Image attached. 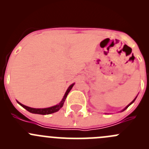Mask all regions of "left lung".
Here are the masks:
<instances>
[{"label":"left lung","mask_w":149,"mask_h":149,"mask_svg":"<svg viewBox=\"0 0 149 149\" xmlns=\"http://www.w3.org/2000/svg\"><path fill=\"white\" fill-rule=\"evenodd\" d=\"M136 98H135V99H134V100H133V101H132V102H130V104H128V105H127V107H125V109H123V110H122V112H123V111H124V110H125V109H127V107H129V106H130V104H133V102H134V101H135V100H136Z\"/></svg>","instance_id":"1"}]
</instances>
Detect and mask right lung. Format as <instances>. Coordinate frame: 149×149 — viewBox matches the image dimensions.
I'll return each instance as SVG.
<instances>
[{"mask_svg": "<svg viewBox=\"0 0 149 149\" xmlns=\"http://www.w3.org/2000/svg\"><path fill=\"white\" fill-rule=\"evenodd\" d=\"M73 85H74V84H71V85L68 87V88L67 91H66L65 95H64L62 101L58 104L55 105V106H52V107H51L42 108V109H37V108H31V107H29L25 106V105L22 104L19 102L18 101H17V102L19 103L21 106L23 107L24 109H26V110L29 111V112H31V113L40 114V115H49V114L54 113V112H58V111L59 110V109H61L63 106V104H64V102H65V100L66 97H67V95L68 94V93L70 92V91L71 90V88H73Z\"/></svg>", "mask_w": 149, "mask_h": 149, "instance_id": "add662e5", "label": "right lung"}]
</instances>
